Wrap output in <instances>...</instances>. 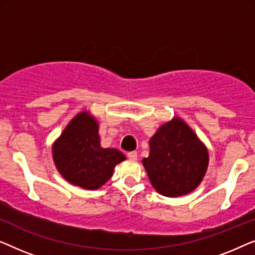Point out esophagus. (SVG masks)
<instances>
[{
  "instance_id": "esophagus-1",
  "label": "esophagus",
  "mask_w": 255,
  "mask_h": 255,
  "mask_svg": "<svg viewBox=\"0 0 255 255\" xmlns=\"http://www.w3.org/2000/svg\"><path fill=\"white\" fill-rule=\"evenodd\" d=\"M127 157H128L129 160H136V159H137V152H136V151L128 152Z\"/></svg>"
}]
</instances>
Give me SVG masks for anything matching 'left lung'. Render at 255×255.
Segmentation results:
<instances>
[{"mask_svg":"<svg viewBox=\"0 0 255 255\" xmlns=\"http://www.w3.org/2000/svg\"><path fill=\"white\" fill-rule=\"evenodd\" d=\"M142 159L149 180L159 194L177 198L198 187L207 172L208 150L180 118L162 125L149 141Z\"/></svg>","mask_w":255,"mask_h":255,"instance_id":"obj_1","label":"left lung"}]
</instances>
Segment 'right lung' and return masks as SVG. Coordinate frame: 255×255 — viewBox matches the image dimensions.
<instances>
[{"mask_svg": "<svg viewBox=\"0 0 255 255\" xmlns=\"http://www.w3.org/2000/svg\"><path fill=\"white\" fill-rule=\"evenodd\" d=\"M98 123L90 113H78L53 144V159L60 174L75 186L98 189L110 180L126 156L100 146Z\"/></svg>", "mask_w": 255, "mask_h": 255, "instance_id": "add662e5", "label": "right lung"}]
</instances>
